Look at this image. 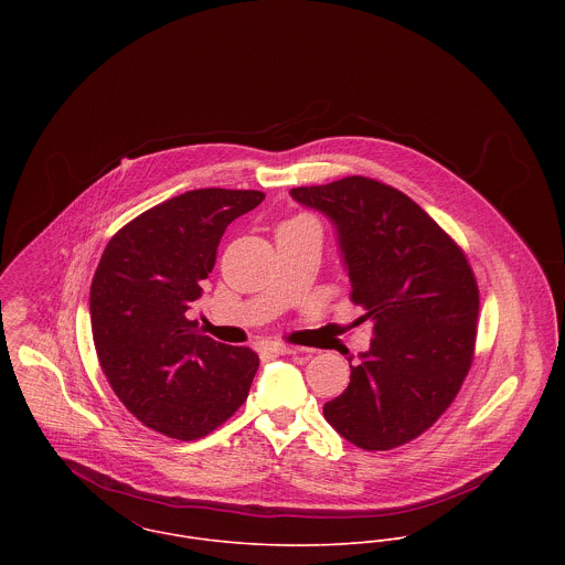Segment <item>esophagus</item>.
I'll list each match as a JSON object with an SVG mask.
<instances>
[{"instance_id": "1", "label": "esophagus", "mask_w": 565, "mask_h": 565, "mask_svg": "<svg viewBox=\"0 0 565 565\" xmlns=\"http://www.w3.org/2000/svg\"><path fill=\"white\" fill-rule=\"evenodd\" d=\"M258 352L269 354V356H282V354H296V348L287 345V343H278V341H260Z\"/></svg>"}]
</instances>
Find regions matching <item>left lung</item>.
<instances>
[{
    "mask_svg": "<svg viewBox=\"0 0 565 565\" xmlns=\"http://www.w3.org/2000/svg\"><path fill=\"white\" fill-rule=\"evenodd\" d=\"M291 198L337 226L350 300L374 332L323 417L370 452L408 444L444 415L475 361L479 285L468 256L408 195L374 178L296 186Z\"/></svg>",
    "mask_w": 565,
    "mask_h": 565,
    "instance_id": "left-lung-1",
    "label": "left lung"
}]
</instances>
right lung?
<instances>
[{"instance_id":"add662e5","label":"right lung","mask_w":565,"mask_h":565,"mask_svg":"<svg viewBox=\"0 0 565 565\" xmlns=\"http://www.w3.org/2000/svg\"><path fill=\"white\" fill-rule=\"evenodd\" d=\"M260 191L195 189L113 235L90 282V330L106 381L148 428L193 441L245 403L258 370L249 348L220 343L186 318L231 222Z\"/></svg>"}]
</instances>
